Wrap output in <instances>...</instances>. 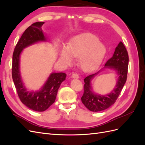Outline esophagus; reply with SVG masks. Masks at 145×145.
<instances>
[{
	"instance_id": "34e87169",
	"label": "esophagus",
	"mask_w": 145,
	"mask_h": 145,
	"mask_svg": "<svg viewBox=\"0 0 145 145\" xmlns=\"http://www.w3.org/2000/svg\"><path fill=\"white\" fill-rule=\"evenodd\" d=\"M71 77L74 78H79V76H78V74H77V73H73L72 74Z\"/></svg>"
}]
</instances>
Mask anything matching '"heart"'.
<instances>
[{
	"label": "heart",
	"mask_w": 145,
	"mask_h": 145,
	"mask_svg": "<svg viewBox=\"0 0 145 145\" xmlns=\"http://www.w3.org/2000/svg\"><path fill=\"white\" fill-rule=\"evenodd\" d=\"M106 54V48L93 34L84 33L74 37L68 43V48L62 46L60 58L66 65H71L73 57L78 59L80 68L85 72H91L102 63Z\"/></svg>",
	"instance_id": "1"
}]
</instances>
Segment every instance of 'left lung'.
Instances as JSON below:
<instances>
[{
  "label": "left lung",
  "mask_w": 145,
  "mask_h": 145,
  "mask_svg": "<svg viewBox=\"0 0 145 145\" xmlns=\"http://www.w3.org/2000/svg\"><path fill=\"white\" fill-rule=\"evenodd\" d=\"M129 57L125 45L120 42L113 56L105 65V68L113 69L116 71L118 78L116 85L111 93L107 95H99L95 94L91 86V80L100 72L91 74L85 78L84 93L81 98L82 102L85 107L93 112H98L105 110L116 102L120 95L125 83L126 81L128 74Z\"/></svg>",
  "instance_id": "1"
}]
</instances>
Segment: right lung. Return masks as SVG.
Returning a JSON list of instances; mask_svg holds the SVG:
<instances>
[{"label":"right lung","instance_id":"1","mask_svg":"<svg viewBox=\"0 0 145 145\" xmlns=\"http://www.w3.org/2000/svg\"><path fill=\"white\" fill-rule=\"evenodd\" d=\"M43 22L34 23L25 31L14 48L12 54V77L17 94L26 106L35 111L42 112L55 102L59 87L67 74L63 72H52L40 90L29 91L24 86L20 72V56L24 48L39 42H46L42 29Z\"/></svg>","mask_w":145,"mask_h":145}]
</instances>
